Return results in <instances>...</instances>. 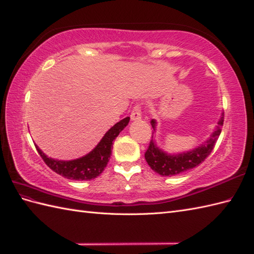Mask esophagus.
Segmentation results:
<instances>
[{
    "label": "esophagus",
    "instance_id": "esophagus-1",
    "mask_svg": "<svg viewBox=\"0 0 254 254\" xmlns=\"http://www.w3.org/2000/svg\"><path fill=\"white\" fill-rule=\"evenodd\" d=\"M130 118H131V121H133V122H137V121L141 120V110H140L139 105H136L133 108L131 114H130Z\"/></svg>",
    "mask_w": 254,
    "mask_h": 254
}]
</instances>
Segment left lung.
Instances as JSON below:
<instances>
[{
	"mask_svg": "<svg viewBox=\"0 0 254 254\" xmlns=\"http://www.w3.org/2000/svg\"><path fill=\"white\" fill-rule=\"evenodd\" d=\"M223 123L224 113H222L221 117H219L216 129L211 133V136L207 138L206 141L192 150L182 152V153H167L156 144L155 139H153V136H152L149 148L144 154L146 163L152 170L160 174L161 176H175V175H179L189 170H192V168L201 164L214 149V145H215L219 134H221ZM151 125L155 131L156 121L152 120Z\"/></svg>",
	"mask_w": 254,
	"mask_h": 254,
	"instance_id": "left-lung-1",
	"label": "left lung"
}]
</instances>
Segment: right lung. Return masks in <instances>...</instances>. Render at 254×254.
Returning a JSON list of instances; mask_svg holds the SVG:
<instances>
[{
	"mask_svg": "<svg viewBox=\"0 0 254 254\" xmlns=\"http://www.w3.org/2000/svg\"><path fill=\"white\" fill-rule=\"evenodd\" d=\"M129 120H130V117H125L124 120L116 123L114 126L106 131L103 138L100 140V142L92 151H90L88 154L79 157V159L70 161L55 160L44 154L37 144L36 149L44 163L51 170L58 173L61 176L72 180H91L100 176V174L108 165L109 159L112 154L113 141L123 129L128 125Z\"/></svg>",
	"mask_w": 254,
	"mask_h": 254,
	"instance_id": "add662e5",
	"label": "right lung"
}]
</instances>
